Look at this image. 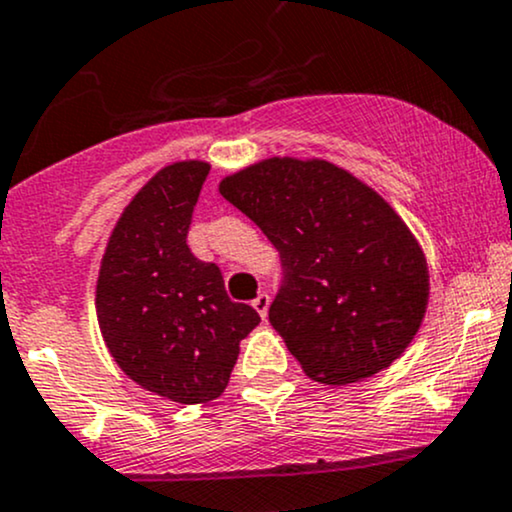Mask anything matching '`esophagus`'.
<instances>
[{
	"instance_id": "esophagus-1",
	"label": "esophagus",
	"mask_w": 512,
	"mask_h": 512,
	"mask_svg": "<svg viewBox=\"0 0 512 512\" xmlns=\"http://www.w3.org/2000/svg\"><path fill=\"white\" fill-rule=\"evenodd\" d=\"M252 308H255L257 313H260L262 320H264V317H267V310H269V293L267 291L257 293V298H255V301H252Z\"/></svg>"
}]
</instances>
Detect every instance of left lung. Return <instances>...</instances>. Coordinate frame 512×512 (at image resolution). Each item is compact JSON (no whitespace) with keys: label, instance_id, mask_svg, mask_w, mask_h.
<instances>
[{"label":"left lung","instance_id":"8db88e82","mask_svg":"<svg viewBox=\"0 0 512 512\" xmlns=\"http://www.w3.org/2000/svg\"><path fill=\"white\" fill-rule=\"evenodd\" d=\"M221 195L279 252L269 322L317 383L346 385L390 366L419 332L428 269L378 192L327 161L267 158Z\"/></svg>","mask_w":512,"mask_h":512}]
</instances>
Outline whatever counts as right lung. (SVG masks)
Returning <instances> with one entry per match:
<instances>
[{"mask_svg":"<svg viewBox=\"0 0 512 512\" xmlns=\"http://www.w3.org/2000/svg\"><path fill=\"white\" fill-rule=\"evenodd\" d=\"M209 166L163 168L117 221L98 276V325L110 354L144 390L180 404L219 397L238 344L260 315L228 298L219 264L187 245Z\"/></svg>","mask_w":512,"mask_h":512,"instance_id":"obj_1","label":"right lung"}]
</instances>
